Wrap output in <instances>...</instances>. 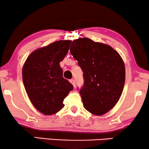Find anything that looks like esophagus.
<instances>
[{
	"label": "esophagus",
	"instance_id": "34e87169",
	"mask_svg": "<svg viewBox=\"0 0 149 149\" xmlns=\"http://www.w3.org/2000/svg\"><path fill=\"white\" fill-rule=\"evenodd\" d=\"M70 82L72 83V84L73 85V86H74L75 87V86H76V83H75V80L74 79H70Z\"/></svg>",
	"mask_w": 149,
	"mask_h": 149
}]
</instances>
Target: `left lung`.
Returning a JSON list of instances; mask_svg holds the SVG:
<instances>
[{
  "mask_svg": "<svg viewBox=\"0 0 149 149\" xmlns=\"http://www.w3.org/2000/svg\"><path fill=\"white\" fill-rule=\"evenodd\" d=\"M70 52L83 72L79 92L85 109L93 115L107 113L119 101L125 84L121 57L111 46L88 38L73 40Z\"/></svg>",
  "mask_w": 149,
  "mask_h": 149,
  "instance_id": "8db88e82",
  "label": "left lung"
}]
</instances>
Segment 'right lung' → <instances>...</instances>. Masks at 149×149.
I'll return each instance as SVG.
<instances>
[{"mask_svg": "<svg viewBox=\"0 0 149 149\" xmlns=\"http://www.w3.org/2000/svg\"><path fill=\"white\" fill-rule=\"evenodd\" d=\"M71 40H58L36 49L28 56L22 70L26 93L34 107L44 115L60 111L73 85L63 77L60 62L68 54Z\"/></svg>", "mask_w": 149, "mask_h": 149, "instance_id": "1", "label": "right lung"}]
</instances>
